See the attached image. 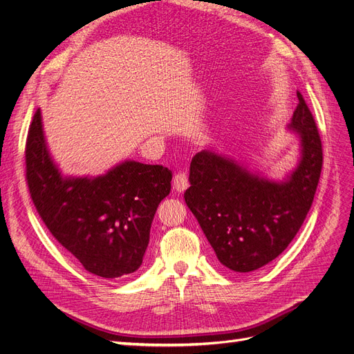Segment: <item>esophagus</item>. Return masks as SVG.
<instances>
[{
    "label": "esophagus",
    "instance_id": "34e87169",
    "mask_svg": "<svg viewBox=\"0 0 354 354\" xmlns=\"http://www.w3.org/2000/svg\"><path fill=\"white\" fill-rule=\"evenodd\" d=\"M189 187V182H188V176L184 172H178L174 176V189L176 192H184L187 188Z\"/></svg>",
    "mask_w": 354,
    "mask_h": 354
}]
</instances>
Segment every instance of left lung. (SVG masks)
Masks as SVG:
<instances>
[{"label":"left lung","mask_w":354,"mask_h":354,"mask_svg":"<svg viewBox=\"0 0 354 354\" xmlns=\"http://www.w3.org/2000/svg\"><path fill=\"white\" fill-rule=\"evenodd\" d=\"M287 125L299 137L300 159L283 180L251 172L232 157L203 150L192 157L184 198L221 266L250 272L277 258L296 236L312 205L322 169L315 120L297 91Z\"/></svg>","instance_id":"obj_1"}]
</instances>
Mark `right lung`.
Instances as JSON below:
<instances>
[{
    "instance_id": "add662e5",
    "label": "right lung",
    "mask_w": 354,
    "mask_h": 354,
    "mask_svg": "<svg viewBox=\"0 0 354 354\" xmlns=\"http://www.w3.org/2000/svg\"><path fill=\"white\" fill-rule=\"evenodd\" d=\"M26 179L49 232L86 271L103 279L140 268L172 172L125 160L99 176H64L50 157L37 109L26 141Z\"/></svg>"
}]
</instances>
